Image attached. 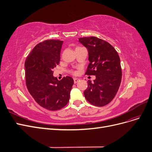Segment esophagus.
<instances>
[{"label":"esophagus","mask_w":152,"mask_h":152,"mask_svg":"<svg viewBox=\"0 0 152 152\" xmlns=\"http://www.w3.org/2000/svg\"><path fill=\"white\" fill-rule=\"evenodd\" d=\"M73 81H74V83L76 84V83H77L79 81V79H77V78H74V79H73Z\"/></svg>","instance_id":"obj_1"}]
</instances>
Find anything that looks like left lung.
<instances>
[{"label":"left lung","mask_w":152,"mask_h":152,"mask_svg":"<svg viewBox=\"0 0 152 152\" xmlns=\"http://www.w3.org/2000/svg\"><path fill=\"white\" fill-rule=\"evenodd\" d=\"M79 41L88 50L89 64L86 74L96 76L93 83L87 81L84 96L93 105L103 107L112 102L120 87V58L112 45L96 37L79 38Z\"/></svg>","instance_id":"8db88e82"}]
</instances>
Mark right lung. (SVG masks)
<instances>
[{
    "mask_svg": "<svg viewBox=\"0 0 152 152\" xmlns=\"http://www.w3.org/2000/svg\"><path fill=\"white\" fill-rule=\"evenodd\" d=\"M63 41L46 40L38 44L25 63L26 85L30 94L41 107L51 111L60 110L70 99L73 79L58 80L53 69L59 65Z\"/></svg>",
    "mask_w": 152,
    "mask_h": 152,
    "instance_id": "add662e5",
    "label": "right lung"
}]
</instances>
